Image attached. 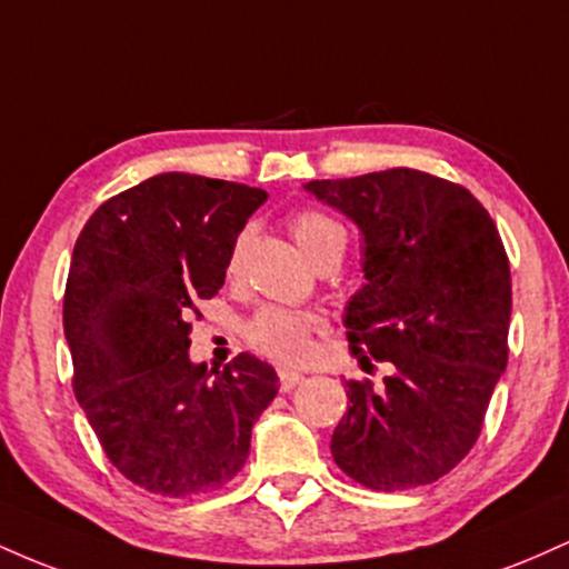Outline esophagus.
<instances>
[{
    "label": "esophagus",
    "instance_id": "obj_1",
    "mask_svg": "<svg viewBox=\"0 0 569 569\" xmlns=\"http://www.w3.org/2000/svg\"><path fill=\"white\" fill-rule=\"evenodd\" d=\"M278 380H280V390H283V393H289V390H293L299 382L305 380V375H299V371H293V369H280Z\"/></svg>",
    "mask_w": 569,
    "mask_h": 569
}]
</instances>
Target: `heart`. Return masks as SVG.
I'll use <instances>...</instances> for the list:
<instances>
[{"mask_svg": "<svg viewBox=\"0 0 569 569\" xmlns=\"http://www.w3.org/2000/svg\"><path fill=\"white\" fill-rule=\"evenodd\" d=\"M291 234L297 243L310 257L312 264H321L323 259L339 257L342 259L348 234L342 224L329 217V213L316 211V208H302L289 221ZM248 234H238L230 253V272L240 262ZM321 329V321L312 312L286 310V307H264L251 323H248V342L253 345L262 356L280 363H299L310 352V339Z\"/></svg>", "mask_w": 569, "mask_h": 569, "instance_id": "1", "label": "heart"}]
</instances>
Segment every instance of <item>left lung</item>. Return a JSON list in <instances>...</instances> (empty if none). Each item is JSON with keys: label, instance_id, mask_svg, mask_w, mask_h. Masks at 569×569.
<instances>
[{"label": "left lung", "instance_id": "8db88e82", "mask_svg": "<svg viewBox=\"0 0 569 569\" xmlns=\"http://www.w3.org/2000/svg\"><path fill=\"white\" fill-rule=\"evenodd\" d=\"M363 234L367 283L345 307L350 350L393 367L348 380L331 455L377 492L433 485L479 439L508 363L511 270L487 208L411 168L305 184Z\"/></svg>", "mask_w": 569, "mask_h": 569}]
</instances>
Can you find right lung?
Masks as SVG:
<instances>
[{
	"label": "right lung",
	"instance_id": "obj_1",
	"mask_svg": "<svg viewBox=\"0 0 569 569\" xmlns=\"http://www.w3.org/2000/svg\"><path fill=\"white\" fill-rule=\"evenodd\" d=\"M264 189L160 173L82 227L63 293L74 396L126 479L162 498L221 489L246 466L278 375L251 352L224 371L189 361V318L224 286Z\"/></svg>",
	"mask_w": 569,
	"mask_h": 569
}]
</instances>
